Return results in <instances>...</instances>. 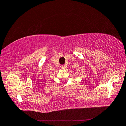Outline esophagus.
<instances>
[{
    "label": "esophagus",
    "instance_id": "34e87169",
    "mask_svg": "<svg viewBox=\"0 0 126 126\" xmlns=\"http://www.w3.org/2000/svg\"><path fill=\"white\" fill-rule=\"evenodd\" d=\"M61 67H62V68L63 69H64L66 67V66L65 65V64H63V65H62L61 66Z\"/></svg>",
    "mask_w": 126,
    "mask_h": 126
}]
</instances>
